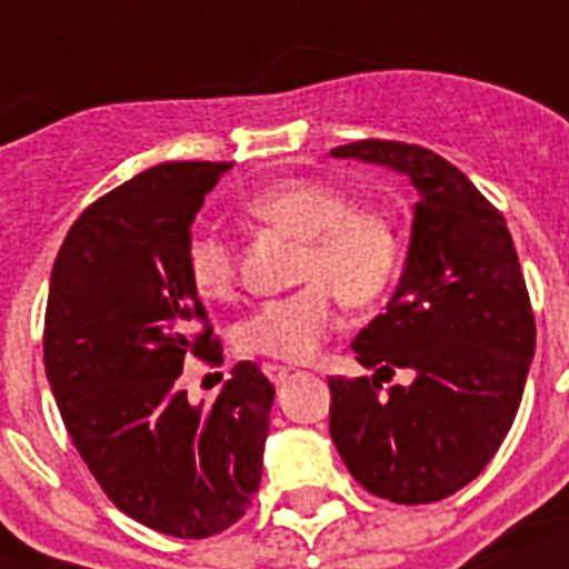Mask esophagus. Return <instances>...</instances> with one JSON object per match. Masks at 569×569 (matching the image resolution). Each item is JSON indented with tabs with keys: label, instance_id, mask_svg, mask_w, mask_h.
Wrapping results in <instances>:
<instances>
[{
	"label": "esophagus",
	"instance_id": "34e87169",
	"mask_svg": "<svg viewBox=\"0 0 569 569\" xmlns=\"http://www.w3.org/2000/svg\"><path fill=\"white\" fill-rule=\"evenodd\" d=\"M262 372L268 375V380H271V383H283V380L289 378V375H292V369H289V366L266 363V366H262Z\"/></svg>",
	"mask_w": 569,
	"mask_h": 569
}]
</instances>
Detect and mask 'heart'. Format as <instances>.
Instances as JSON below:
<instances>
[{
    "mask_svg": "<svg viewBox=\"0 0 569 569\" xmlns=\"http://www.w3.org/2000/svg\"><path fill=\"white\" fill-rule=\"evenodd\" d=\"M257 223L301 241L292 295L271 298L239 325L244 355L280 363H307L339 328V295L369 307L392 289L405 239L396 218L375 206H355L351 194L321 180H283L241 203ZM191 289L206 301H230L239 289L236 250L212 227H197L182 250Z\"/></svg>",
    "mask_w": 569,
    "mask_h": 569,
    "instance_id": "b5f03b06",
    "label": "heart"
}]
</instances>
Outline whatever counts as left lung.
I'll return each mask as SVG.
<instances>
[{
  "instance_id": "1",
  "label": "left lung",
  "mask_w": 569,
  "mask_h": 569,
  "mask_svg": "<svg viewBox=\"0 0 569 569\" xmlns=\"http://www.w3.org/2000/svg\"><path fill=\"white\" fill-rule=\"evenodd\" d=\"M387 164L419 189L405 274L357 333L372 378H328L330 437L369 493L440 502L490 463L520 407L535 312L502 212L433 150L363 138L330 150ZM405 368L411 383L379 380Z\"/></svg>"
}]
</instances>
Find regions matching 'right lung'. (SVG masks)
<instances>
[{"label":"right lung","mask_w":569,"mask_h":569,"mask_svg":"<svg viewBox=\"0 0 569 569\" xmlns=\"http://www.w3.org/2000/svg\"><path fill=\"white\" fill-rule=\"evenodd\" d=\"M230 162H164L93 200L49 277L43 366L76 451L114 508L171 538H212L250 508L274 387L250 360L191 407L182 363H223L182 250Z\"/></svg>","instance_id":"right-lung-1"}]
</instances>
